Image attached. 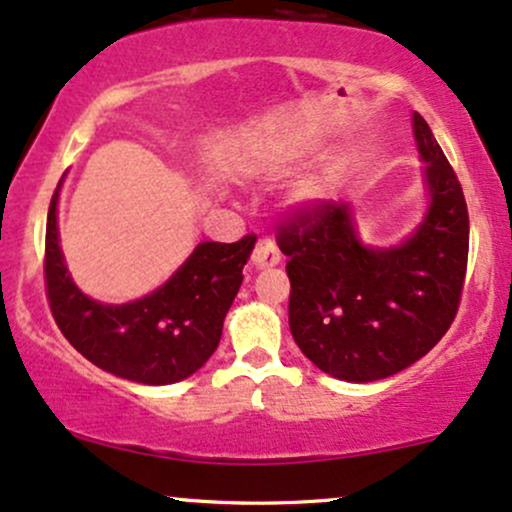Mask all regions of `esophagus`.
<instances>
[{
    "label": "esophagus",
    "instance_id": "1",
    "mask_svg": "<svg viewBox=\"0 0 512 512\" xmlns=\"http://www.w3.org/2000/svg\"><path fill=\"white\" fill-rule=\"evenodd\" d=\"M279 260H281V252H279V248H276V243L272 238L264 236L257 240L255 250H252V255H250L252 267H257V269L274 267V264H279Z\"/></svg>",
    "mask_w": 512,
    "mask_h": 512
}]
</instances>
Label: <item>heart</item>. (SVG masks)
I'll return each instance as SVG.
<instances>
[{
	"label": "heart",
	"instance_id": "b5f03b06",
	"mask_svg": "<svg viewBox=\"0 0 512 512\" xmlns=\"http://www.w3.org/2000/svg\"><path fill=\"white\" fill-rule=\"evenodd\" d=\"M320 195H322V185H313V187H308V190H305V197H308V199H315Z\"/></svg>",
	"mask_w": 512,
	"mask_h": 512
}]
</instances>
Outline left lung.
I'll use <instances>...</instances> for the list:
<instances>
[{"mask_svg":"<svg viewBox=\"0 0 512 512\" xmlns=\"http://www.w3.org/2000/svg\"><path fill=\"white\" fill-rule=\"evenodd\" d=\"M431 190L424 223L402 245H361L349 204L301 202L276 226L289 257V325L317 368L349 383L395 375L450 330L462 301L469 214L462 185L431 127L414 115Z\"/></svg>","mask_w":512,"mask_h":512,"instance_id":"left-lung-1","label":"left lung"}]
</instances>
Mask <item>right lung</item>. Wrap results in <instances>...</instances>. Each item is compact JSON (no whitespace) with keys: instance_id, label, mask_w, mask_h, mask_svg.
<instances>
[{"instance_id":"right-lung-1","label":"right lung","mask_w":512,"mask_h":512,"mask_svg":"<svg viewBox=\"0 0 512 512\" xmlns=\"http://www.w3.org/2000/svg\"><path fill=\"white\" fill-rule=\"evenodd\" d=\"M257 236L202 243L151 296L103 305L84 296L64 267L57 238V192L45 228V296L69 344L93 366L144 385L190 378L219 346L223 317L243 284Z\"/></svg>"}]
</instances>
